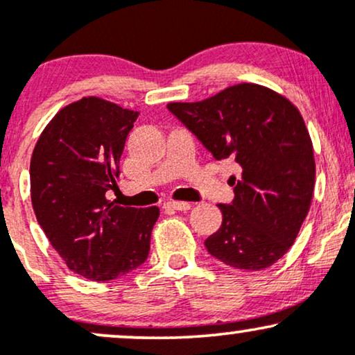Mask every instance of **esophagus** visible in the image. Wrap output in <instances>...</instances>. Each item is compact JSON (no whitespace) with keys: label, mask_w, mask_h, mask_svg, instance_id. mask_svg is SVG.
I'll list each match as a JSON object with an SVG mask.
<instances>
[{"label":"esophagus","mask_w":355,"mask_h":355,"mask_svg":"<svg viewBox=\"0 0 355 355\" xmlns=\"http://www.w3.org/2000/svg\"><path fill=\"white\" fill-rule=\"evenodd\" d=\"M190 203L189 202H165L164 203V209L166 210H189L190 209Z\"/></svg>","instance_id":"esophagus-1"}]
</instances>
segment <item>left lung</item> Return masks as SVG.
Wrapping results in <instances>:
<instances>
[{
  "mask_svg": "<svg viewBox=\"0 0 355 355\" xmlns=\"http://www.w3.org/2000/svg\"><path fill=\"white\" fill-rule=\"evenodd\" d=\"M166 108L215 160L234 158V202L218 203L222 225L209 254L240 270L274 266L295 242L315 185L311 135L294 103L255 83L229 87L195 103Z\"/></svg>",
  "mask_w": 355,
  "mask_h": 355,
  "instance_id": "1",
  "label": "left lung"
}]
</instances>
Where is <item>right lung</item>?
Returning a JSON list of instances; mask_svg holds the SVG:
<instances>
[{
    "mask_svg": "<svg viewBox=\"0 0 355 355\" xmlns=\"http://www.w3.org/2000/svg\"><path fill=\"white\" fill-rule=\"evenodd\" d=\"M140 113L87 96L61 108L31 155V203L67 267L107 282L145 262L158 207H120L116 187L125 140Z\"/></svg>",
    "mask_w": 355,
    "mask_h": 355,
    "instance_id": "add662e5",
    "label": "right lung"
}]
</instances>
